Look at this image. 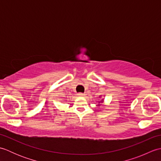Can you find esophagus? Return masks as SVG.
Listing matches in <instances>:
<instances>
[{"mask_svg":"<svg viewBox=\"0 0 161 161\" xmlns=\"http://www.w3.org/2000/svg\"><path fill=\"white\" fill-rule=\"evenodd\" d=\"M77 95H78L79 97H84V95H85V94H84L82 93H77Z\"/></svg>","mask_w":161,"mask_h":161,"instance_id":"esophagus-1","label":"esophagus"}]
</instances>
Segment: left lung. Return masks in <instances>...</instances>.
<instances>
[{
	"mask_svg": "<svg viewBox=\"0 0 161 161\" xmlns=\"http://www.w3.org/2000/svg\"><path fill=\"white\" fill-rule=\"evenodd\" d=\"M103 101H104L103 100H100V101H99V102H98V103H99V104H98V106H100L101 103H103Z\"/></svg>",
	"mask_w": 161,
	"mask_h": 161,
	"instance_id": "obj_1",
	"label": "left lung"
}]
</instances>
